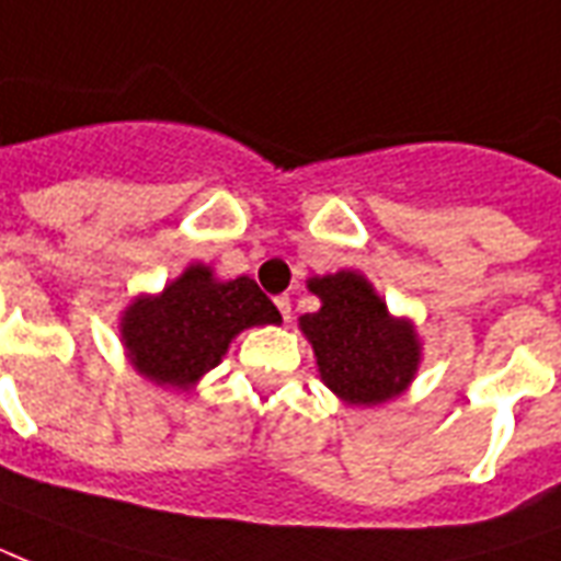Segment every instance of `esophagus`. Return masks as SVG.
Segmentation results:
<instances>
[{
	"mask_svg": "<svg viewBox=\"0 0 561 561\" xmlns=\"http://www.w3.org/2000/svg\"><path fill=\"white\" fill-rule=\"evenodd\" d=\"M276 309H279V314L288 321L291 318V297H276Z\"/></svg>",
	"mask_w": 561,
	"mask_h": 561,
	"instance_id": "1",
	"label": "esophagus"
}]
</instances>
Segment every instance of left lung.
I'll use <instances>...</instances> for the list:
<instances>
[{
  "instance_id": "obj_1",
  "label": "left lung",
  "mask_w": 561,
  "mask_h": 561,
  "mask_svg": "<svg viewBox=\"0 0 561 561\" xmlns=\"http://www.w3.org/2000/svg\"><path fill=\"white\" fill-rule=\"evenodd\" d=\"M321 312L300 327L318 356L323 383L351 404H380L398 396L419 365V342L408 321H396L371 285L351 270L309 282Z\"/></svg>"
}]
</instances>
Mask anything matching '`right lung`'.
Masks as SVG:
<instances>
[{
	"instance_id": "right-lung-1",
	"label": "right lung",
	"mask_w": 561,
	"mask_h": 561,
	"mask_svg": "<svg viewBox=\"0 0 561 561\" xmlns=\"http://www.w3.org/2000/svg\"><path fill=\"white\" fill-rule=\"evenodd\" d=\"M279 321V309L249 276L217 282L196 264L160 297L133 302L122 339L139 375L186 389L222 359L240 330Z\"/></svg>"
}]
</instances>
